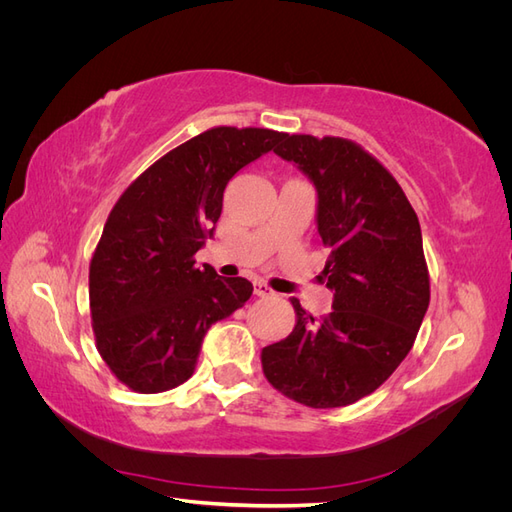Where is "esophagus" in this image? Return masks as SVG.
Returning a JSON list of instances; mask_svg holds the SVG:
<instances>
[{"mask_svg":"<svg viewBox=\"0 0 512 512\" xmlns=\"http://www.w3.org/2000/svg\"><path fill=\"white\" fill-rule=\"evenodd\" d=\"M254 294H258V297H262V299H265V297H273V290L265 284V282H260V280H256L254 282Z\"/></svg>","mask_w":512,"mask_h":512,"instance_id":"obj_1","label":"esophagus"}]
</instances>
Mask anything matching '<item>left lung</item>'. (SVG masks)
Masks as SVG:
<instances>
[{"label": "left lung", "mask_w": 512, "mask_h": 512, "mask_svg": "<svg viewBox=\"0 0 512 512\" xmlns=\"http://www.w3.org/2000/svg\"><path fill=\"white\" fill-rule=\"evenodd\" d=\"M314 183L318 235L329 247L320 280L333 290L314 320L262 348V371L309 408H342L374 393L410 352L429 307V273L416 213L395 177L346 138L286 134L273 149Z\"/></svg>", "instance_id": "obj_1"}]
</instances>
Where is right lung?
<instances>
[{"label": "right lung", "mask_w": 512, "mask_h": 512, "mask_svg": "<svg viewBox=\"0 0 512 512\" xmlns=\"http://www.w3.org/2000/svg\"><path fill=\"white\" fill-rule=\"evenodd\" d=\"M286 134L220 126L168 151L119 196L89 265L96 348L136 393L188 380L211 324L252 297L245 277L194 267L228 181Z\"/></svg>", "instance_id": "add662e5"}]
</instances>
